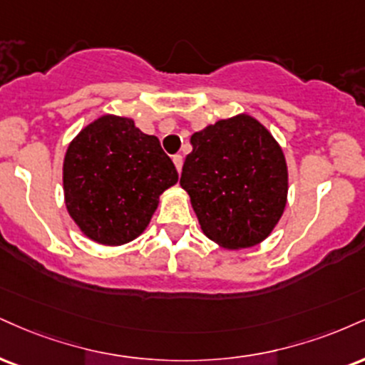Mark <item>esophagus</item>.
I'll return each mask as SVG.
<instances>
[{"label":"esophagus","mask_w":365,"mask_h":365,"mask_svg":"<svg viewBox=\"0 0 365 365\" xmlns=\"http://www.w3.org/2000/svg\"><path fill=\"white\" fill-rule=\"evenodd\" d=\"M173 163H175V168H177V171L180 173V170H182V165H183L182 156H180V155H175V156H173Z\"/></svg>","instance_id":"esophagus-1"}]
</instances>
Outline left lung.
Returning <instances> with one entry per match:
<instances>
[{"mask_svg": "<svg viewBox=\"0 0 365 365\" xmlns=\"http://www.w3.org/2000/svg\"><path fill=\"white\" fill-rule=\"evenodd\" d=\"M190 143L180 185L204 235L227 250L262 243L287 204V163L277 140L240 113L192 134Z\"/></svg>", "mask_w": 365, "mask_h": 365, "instance_id": "obj_1", "label": "left lung"}]
</instances>
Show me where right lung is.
I'll return each mask as SVG.
<instances>
[{"mask_svg": "<svg viewBox=\"0 0 365 365\" xmlns=\"http://www.w3.org/2000/svg\"><path fill=\"white\" fill-rule=\"evenodd\" d=\"M177 182L160 139L127 117H98L69 143L64 156L66 209L86 238L107 247L143 235L160 195Z\"/></svg>", "mask_w": 365, "mask_h": 365, "instance_id": "obj_1", "label": "right lung"}]
</instances>
